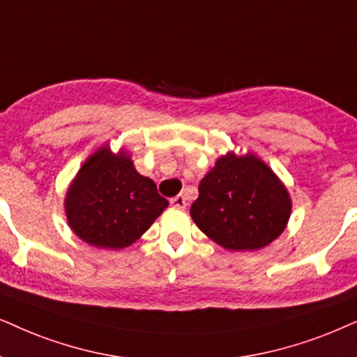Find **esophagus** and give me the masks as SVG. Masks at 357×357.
<instances>
[{"instance_id":"1","label":"esophagus","mask_w":357,"mask_h":357,"mask_svg":"<svg viewBox=\"0 0 357 357\" xmlns=\"http://www.w3.org/2000/svg\"><path fill=\"white\" fill-rule=\"evenodd\" d=\"M171 206L173 207H176V208H184L188 206V202H186V197L183 196V194H179V196H176V197H173L171 199Z\"/></svg>"}]
</instances>
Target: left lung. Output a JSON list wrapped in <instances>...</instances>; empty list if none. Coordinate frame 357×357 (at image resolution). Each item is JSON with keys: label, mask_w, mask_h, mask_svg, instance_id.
Returning <instances> with one entry per match:
<instances>
[{"label": "left lung", "mask_w": 357, "mask_h": 357, "mask_svg": "<svg viewBox=\"0 0 357 357\" xmlns=\"http://www.w3.org/2000/svg\"><path fill=\"white\" fill-rule=\"evenodd\" d=\"M291 211L286 186L263 160L228 151L202 178L191 217L222 248L255 251L282 234Z\"/></svg>", "instance_id": "1"}]
</instances>
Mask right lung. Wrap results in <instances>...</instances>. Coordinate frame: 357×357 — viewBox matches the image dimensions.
<instances>
[{"mask_svg":"<svg viewBox=\"0 0 357 357\" xmlns=\"http://www.w3.org/2000/svg\"><path fill=\"white\" fill-rule=\"evenodd\" d=\"M168 207L150 178L137 173L127 151L109 145L84 161L65 197L68 225L96 248L121 250L149 230Z\"/></svg>","mask_w":357,"mask_h":357,"instance_id":"right-lung-1","label":"right lung"}]
</instances>
